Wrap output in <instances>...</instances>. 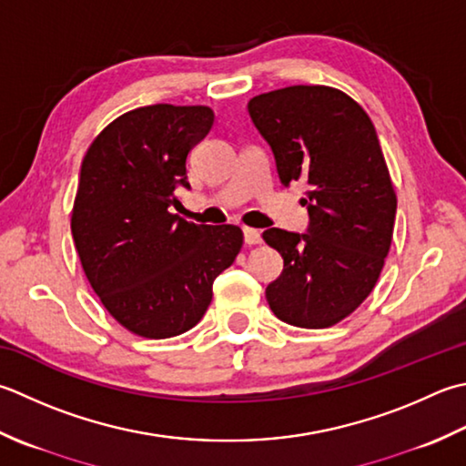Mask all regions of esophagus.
I'll use <instances>...</instances> for the list:
<instances>
[{
    "instance_id": "1",
    "label": "esophagus",
    "mask_w": 466,
    "mask_h": 466,
    "mask_svg": "<svg viewBox=\"0 0 466 466\" xmlns=\"http://www.w3.org/2000/svg\"><path fill=\"white\" fill-rule=\"evenodd\" d=\"M242 232H244V242L248 244V246L260 244V242H262V236H260V232L257 230V228H248V226H246Z\"/></svg>"
}]
</instances>
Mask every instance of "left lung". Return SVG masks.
<instances>
[{
  "label": "left lung",
  "instance_id": "8db88e82",
  "mask_svg": "<svg viewBox=\"0 0 466 466\" xmlns=\"http://www.w3.org/2000/svg\"><path fill=\"white\" fill-rule=\"evenodd\" d=\"M248 115L275 155L280 184L307 181V232L268 228L285 267L267 287L280 321L305 329L339 323L384 268L396 194L368 113L331 86H287L250 98Z\"/></svg>",
  "mask_w": 466,
  "mask_h": 466
}]
</instances>
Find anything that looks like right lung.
Instances as JSON below:
<instances>
[{
    "label": "right lung",
    "mask_w": 466,
    "mask_h": 466,
    "mask_svg": "<svg viewBox=\"0 0 466 466\" xmlns=\"http://www.w3.org/2000/svg\"><path fill=\"white\" fill-rule=\"evenodd\" d=\"M212 125L208 106H141L115 118L82 159L70 224L82 268L106 311L147 339L198 325L242 248L238 226L171 214L177 189H189L187 153Z\"/></svg>",
    "instance_id": "1"
}]
</instances>
